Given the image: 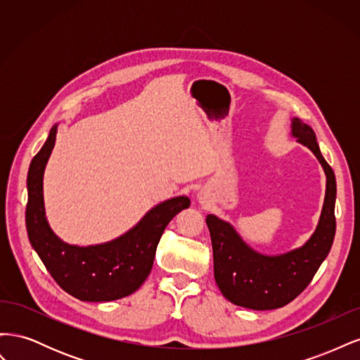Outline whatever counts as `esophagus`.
Listing matches in <instances>:
<instances>
[{
	"instance_id": "34e87169",
	"label": "esophagus",
	"mask_w": 360,
	"mask_h": 360,
	"mask_svg": "<svg viewBox=\"0 0 360 360\" xmlns=\"http://www.w3.org/2000/svg\"><path fill=\"white\" fill-rule=\"evenodd\" d=\"M198 200H200V202H202V204L207 202V195H205V192L201 191V192L198 193Z\"/></svg>"
}]
</instances>
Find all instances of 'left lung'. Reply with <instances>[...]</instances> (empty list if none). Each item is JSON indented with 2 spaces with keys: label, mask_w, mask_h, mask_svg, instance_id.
<instances>
[{
  "label": "left lung",
  "mask_w": 360,
  "mask_h": 360,
  "mask_svg": "<svg viewBox=\"0 0 360 360\" xmlns=\"http://www.w3.org/2000/svg\"><path fill=\"white\" fill-rule=\"evenodd\" d=\"M292 135L317 156L328 183L317 230L300 249L279 257L257 254L243 243L234 228L213 214L207 216L212 246L214 281L224 296L238 307L267 311L285 307L309 285L333 243L336 180L333 169L321 156L314 130L292 118Z\"/></svg>",
  "instance_id": "obj_1"
}]
</instances>
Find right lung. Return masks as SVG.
<instances>
[{
  "mask_svg": "<svg viewBox=\"0 0 360 360\" xmlns=\"http://www.w3.org/2000/svg\"><path fill=\"white\" fill-rule=\"evenodd\" d=\"M57 126L32 158L28 169L27 233L43 264L70 296L85 302H111L136 291L150 275L156 248L169 221L191 205L177 197L151 209L135 228L105 245L78 248L63 243L52 233L43 205V172L56 144Z\"/></svg>",
  "mask_w": 360,
  "mask_h": 360,
  "instance_id": "obj_1",
  "label": "right lung"
}]
</instances>
